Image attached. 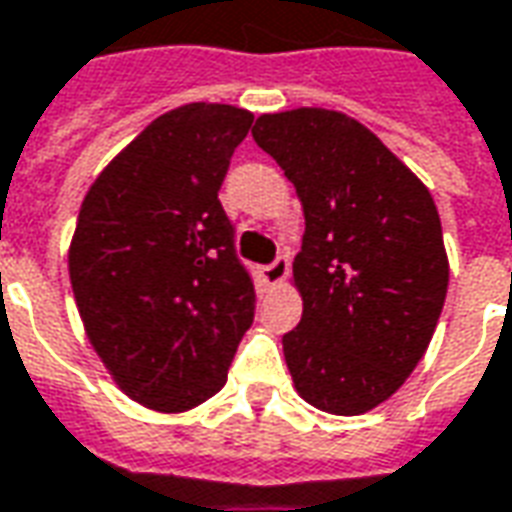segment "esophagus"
<instances>
[{
  "instance_id": "esophagus-1",
  "label": "esophagus",
  "mask_w": 512,
  "mask_h": 512,
  "mask_svg": "<svg viewBox=\"0 0 512 512\" xmlns=\"http://www.w3.org/2000/svg\"><path fill=\"white\" fill-rule=\"evenodd\" d=\"M288 271H291V263H288V257L280 255V257H274L268 266L260 268V277H263L266 285H280V282L288 277Z\"/></svg>"
}]
</instances>
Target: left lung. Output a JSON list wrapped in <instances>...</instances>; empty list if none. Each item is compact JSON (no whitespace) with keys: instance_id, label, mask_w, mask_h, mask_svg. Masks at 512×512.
I'll use <instances>...</instances> for the list:
<instances>
[{"instance_id":"8db88e82","label":"left lung","mask_w":512,"mask_h":512,"mask_svg":"<svg viewBox=\"0 0 512 512\" xmlns=\"http://www.w3.org/2000/svg\"><path fill=\"white\" fill-rule=\"evenodd\" d=\"M305 210L293 280L302 321L282 335L299 396L335 416L385 402L424 357L449 260L430 191L360 121L335 110L266 113L252 130Z\"/></svg>"}]
</instances>
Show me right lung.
Instances as JSON below:
<instances>
[{
	"instance_id": "add662e5",
	"label": "right lung",
	"mask_w": 512,
	"mask_h": 512,
	"mask_svg": "<svg viewBox=\"0 0 512 512\" xmlns=\"http://www.w3.org/2000/svg\"><path fill=\"white\" fill-rule=\"evenodd\" d=\"M255 116L182 105L107 166L80 207L69 274L85 332L119 388L163 413L227 382L255 321L252 271L219 188Z\"/></svg>"
}]
</instances>
